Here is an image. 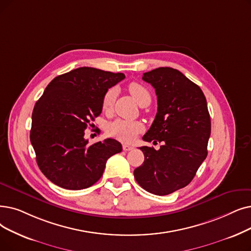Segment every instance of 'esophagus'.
<instances>
[{
	"label": "esophagus",
	"mask_w": 251,
	"mask_h": 251,
	"mask_svg": "<svg viewBox=\"0 0 251 251\" xmlns=\"http://www.w3.org/2000/svg\"><path fill=\"white\" fill-rule=\"evenodd\" d=\"M122 147H123V150H124V151H126L133 150V147H132V146H129V145H127V144H124Z\"/></svg>",
	"instance_id": "obj_1"
}]
</instances>
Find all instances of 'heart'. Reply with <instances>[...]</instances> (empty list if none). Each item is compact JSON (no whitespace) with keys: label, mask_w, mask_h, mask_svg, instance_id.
I'll use <instances>...</instances> for the list:
<instances>
[{"label":"heart","mask_w":251,"mask_h":251,"mask_svg":"<svg viewBox=\"0 0 251 251\" xmlns=\"http://www.w3.org/2000/svg\"><path fill=\"white\" fill-rule=\"evenodd\" d=\"M128 91L132 95L133 99L140 105L146 100L151 101V94L144 85L137 82H132L128 85ZM116 91L114 89L107 90L104 94L101 106L103 111H108L112 107L115 100ZM144 126L138 122L126 121V120H116L107 125V132L111 136L122 141H131L138 133L143 131Z\"/></svg>","instance_id":"obj_1"}]
</instances>
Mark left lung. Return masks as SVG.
<instances>
[{
	"mask_svg": "<svg viewBox=\"0 0 251 251\" xmlns=\"http://www.w3.org/2000/svg\"><path fill=\"white\" fill-rule=\"evenodd\" d=\"M143 80L155 88L158 112L143 139L162 143L158 151L141 147L145 161L134 177L147 192L169 195L192 181L207 157L211 122L201 88L179 71L158 68Z\"/></svg>",
	"mask_w": 251,
	"mask_h": 251,
	"instance_id": "obj_1",
	"label": "left lung"
}]
</instances>
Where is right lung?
<instances>
[{"label":"right lung","mask_w":251,"mask_h":251,"mask_svg":"<svg viewBox=\"0 0 251 251\" xmlns=\"http://www.w3.org/2000/svg\"><path fill=\"white\" fill-rule=\"evenodd\" d=\"M124 78L122 73L79 68L54 78L36 102L30 143L39 168L56 186L67 190L91 187L101 177L107 159L122 151L116 139L88 145L84 135L101 114L108 88Z\"/></svg>","instance_id":"right-lung-1"}]
</instances>
